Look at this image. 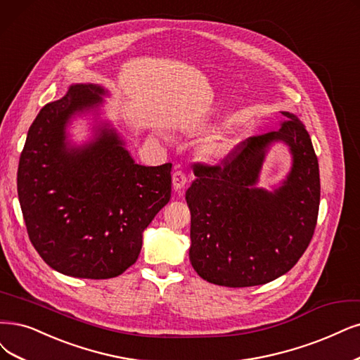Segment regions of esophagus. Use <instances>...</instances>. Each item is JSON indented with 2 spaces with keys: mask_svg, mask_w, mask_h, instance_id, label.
<instances>
[{
  "mask_svg": "<svg viewBox=\"0 0 360 360\" xmlns=\"http://www.w3.org/2000/svg\"><path fill=\"white\" fill-rule=\"evenodd\" d=\"M187 175L182 170H175L173 172L172 175V184H173V188H175V191H179L182 190L185 185H187Z\"/></svg>",
  "mask_w": 360,
  "mask_h": 360,
  "instance_id": "esophagus-1",
  "label": "esophagus"
}]
</instances>
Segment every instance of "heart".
Wrapping results in <instances>:
<instances>
[{
    "instance_id": "obj_1",
    "label": "heart",
    "mask_w": 360,
    "mask_h": 360,
    "mask_svg": "<svg viewBox=\"0 0 360 360\" xmlns=\"http://www.w3.org/2000/svg\"><path fill=\"white\" fill-rule=\"evenodd\" d=\"M238 148V141L233 136H222L214 141L207 142L203 150L202 155L210 165H222L234 155Z\"/></svg>"
}]
</instances>
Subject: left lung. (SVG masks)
Wrapping results in <instances>:
<instances>
[{"mask_svg": "<svg viewBox=\"0 0 360 360\" xmlns=\"http://www.w3.org/2000/svg\"><path fill=\"white\" fill-rule=\"evenodd\" d=\"M267 135L238 145L224 166L194 165L185 193L191 212L190 261L197 274L219 286L269 283L288 273L307 249L321 203V178L309 131L292 112ZM276 143L288 146V175L270 191L257 187Z\"/></svg>", "mask_w": 360, "mask_h": 360, "instance_id": "8db88e82", "label": "left lung"}]
</instances>
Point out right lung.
Segmentation results:
<instances>
[{"instance_id": "1", "label": "right lung", "mask_w": 360, "mask_h": 360, "mask_svg": "<svg viewBox=\"0 0 360 360\" xmlns=\"http://www.w3.org/2000/svg\"><path fill=\"white\" fill-rule=\"evenodd\" d=\"M101 84L77 83L38 112L18 169L31 243L46 264L79 278H110L136 262L145 229L170 200L172 163L142 166L101 120ZM91 115L94 136L77 146L68 127Z\"/></svg>"}]
</instances>
